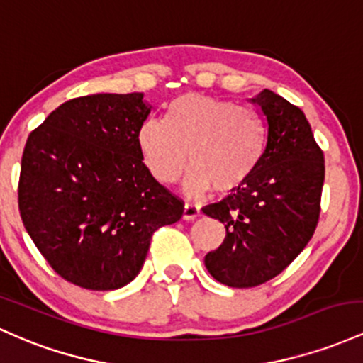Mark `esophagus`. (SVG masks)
I'll list each match as a JSON object with an SVG mask.
<instances>
[{
	"label": "esophagus",
	"mask_w": 363,
	"mask_h": 363,
	"mask_svg": "<svg viewBox=\"0 0 363 363\" xmlns=\"http://www.w3.org/2000/svg\"><path fill=\"white\" fill-rule=\"evenodd\" d=\"M199 216H201V209L197 206H194V203H185L183 206V219L185 221H192V219L199 218Z\"/></svg>",
	"instance_id": "1"
}]
</instances>
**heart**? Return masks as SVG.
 Here are the masks:
<instances>
[{
	"label": "heart",
	"mask_w": 363,
	"mask_h": 363,
	"mask_svg": "<svg viewBox=\"0 0 363 363\" xmlns=\"http://www.w3.org/2000/svg\"><path fill=\"white\" fill-rule=\"evenodd\" d=\"M266 145L257 113L194 92L171 101L168 116L149 118L138 130L142 157L157 182L174 183L190 166L183 182L190 197L238 190L257 171Z\"/></svg>",
	"instance_id": "heart-1"
}]
</instances>
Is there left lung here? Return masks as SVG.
Segmentation results:
<instances>
[{"instance_id":"left-lung-1","label":"left lung","mask_w":363,"mask_h":363,"mask_svg":"<svg viewBox=\"0 0 363 363\" xmlns=\"http://www.w3.org/2000/svg\"><path fill=\"white\" fill-rule=\"evenodd\" d=\"M250 103L267 133L262 162L245 185L202 209L226 228L203 262L231 288L259 286L298 257L319 221L324 183L323 150L302 109L269 89Z\"/></svg>"}]
</instances>
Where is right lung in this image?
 <instances>
[{
	"label": "right lung",
	"instance_id": "obj_1",
	"mask_svg": "<svg viewBox=\"0 0 363 363\" xmlns=\"http://www.w3.org/2000/svg\"><path fill=\"white\" fill-rule=\"evenodd\" d=\"M150 109L142 92L75 97L27 138L23 226L52 269L85 290L135 279L154 231L183 214L180 199L142 161L138 130Z\"/></svg>",
	"mask_w": 363,
	"mask_h": 363
}]
</instances>
